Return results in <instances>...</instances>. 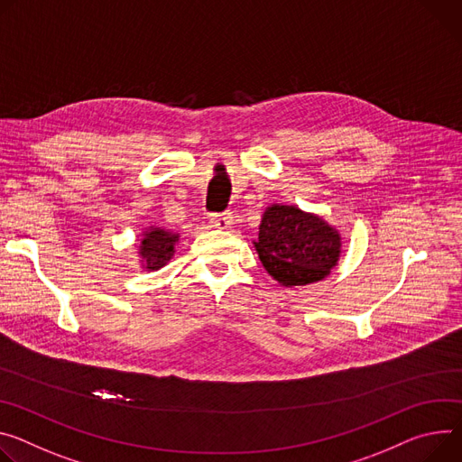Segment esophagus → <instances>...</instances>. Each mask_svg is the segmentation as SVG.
Instances as JSON below:
<instances>
[{
  "label": "esophagus",
  "mask_w": 462,
  "mask_h": 462,
  "mask_svg": "<svg viewBox=\"0 0 462 462\" xmlns=\"http://www.w3.org/2000/svg\"><path fill=\"white\" fill-rule=\"evenodd\" d=\"M209 223H212V226H214V228L226 230V228H230V225H234V216H232V212L217 214V216H214L212 219H209Z\"/></svg>",
  "instance_id": "esophagus-1"
}]
</instances>
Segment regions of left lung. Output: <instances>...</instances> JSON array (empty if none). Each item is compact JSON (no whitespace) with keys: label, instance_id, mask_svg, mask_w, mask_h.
<instances>
[{"label":"left lung","instance_id":"8db88e82","mask_svg":"<svg viewBox=\"0 0 462 462\" xmlns=\"http://www.w3.org/2000/svg\"><path fill=\"white\" fill-rule=\"evenodd\" d=\"M258 256L285 287L308 285L329 274L341 256V234L299 206L271 204L262 217Z\"/></svg>","mask_w":462,"mask_h":462}]
</instances>
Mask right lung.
<instances>
[{
    "mask_svg": "<svg viewBox=\"0 0 462 462\" xmlns=\"http://www.w3.org/2000/svg\"><path fill=\"white\" fill-rule=\"evenodd\" d=\"M140 243V262L147 271H158L175 254V245L179 243V234L167 232L163 228L149 226Z\"/></svg>",
    "mask_w": 462,
    "mask_h": 462,
    "instance_id": "add662e5",
    "label": "right lung"
}]
</instances>
